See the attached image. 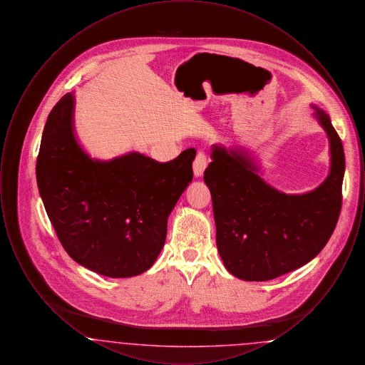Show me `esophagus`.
<instances>
[{
	"instance_id": "34e87169",
	"label": "esophagus",
	"mask_w": 365,
	"mask_h": 365,
	"mask_svg": "<svg viewBox=\"0 0 365 365\" xmlns=\"http://www.w3.org/2000/svg\"><path fill=\"white\" fill-rule=\"evenodd\" d=\"M208 165V161H207V156L204 152H198V155L194 158V163H192V171H194V176L195 178H200L204 174L205 168Z\"/></svg>"
}]
</instances>
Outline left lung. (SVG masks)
I'll return each instance as SVG.
<instances>
[{"label": "left lung", "mask_w": 365, "mask_h": 365, "mask_svg": "<svg viewBox=\"0 0 365 365\" xmlns=\"http://www.w3.org/2000/svg\"><path fill=\"white\" fill-rule=\"evenodd\" d=\"M330 143V171L316 189L286 194L262 179L238 145H212L204 182L212 195L216 245L227 271L247 282L278 278L313 260L329 242L342 205L345 153L330 116L311 104Z\"/></svg>", "instance_id": "8db88e82"}]
</instances>
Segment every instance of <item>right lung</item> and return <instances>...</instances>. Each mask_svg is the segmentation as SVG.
<instances>
[{"label":"right lung","mask_w":365,"mask_h":365,"mask_svg":"<svg viewBox=\"0 0 365 365\" xmlns=\"http://www.w3.org/2000/svg\"><path fill=\"white\" fill-rule=\"evenodd\" d=\"M75 96L66 94L43 128L36 183L71 259L108 278H131L157 260L167 222L192 180L195 149L170 163L139 152L93 158L75 133Z\"/></svg>","instance_id":"right-lung-1"}]
</instances>
